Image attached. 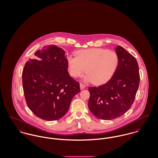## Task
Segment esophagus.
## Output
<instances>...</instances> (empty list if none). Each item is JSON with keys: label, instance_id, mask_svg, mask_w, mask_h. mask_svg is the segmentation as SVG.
I'll use <instances>...</instances> for the list:
<instances>
[{"label": "esophagus", "instance_id": "1", "mask_svg": "<svg viewBox=\"0 0 158 158\" xmlns=\"http://www.w3.org/2000/svg\"><path fill=\"white\" fill-rule=\"evenodd\" d=\"M80 87H81V89H85L86 86L84 84H80Z\"/></svg>", "mask_w": 158, "mask_h": 158}]
</instances>
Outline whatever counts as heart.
<instances>
[{"mask_svg":"<svg viewBox=\"0 0 158 158\" xmlns=\"http://www.w3.org/2000/svg\"><path fill=\"white\" fill-rule=\"evenodd\" d=\"M67 63L69 74L73 77L81 76L85 70V82L102 84L115 72L118 56L115 52L106 49H87L79 51L76 56H69Z\"/></svg>","mask_w":158,"mask_h":158,"instance_id":"b5f03b06","label":"heart"}]
</instances>
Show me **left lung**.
Segmentation results:
<instances>
[{"label":"left lung","instance_id":"left-lung-1","mask_svg":"<svg viewBox=\"0 0 158 158\" xmlns=\"http://www.w3.org/2000/svg\"><path fill=\"white\" fill-rule=\"evenodd\" d=\"M115 50L118 65L112 77L103 85L88 88L89 109L104 120L118 118L131 108L139 84V67L135 57L120 46Z\"/></svg>","mask_w":158,"mask_h":158}]
</instances>
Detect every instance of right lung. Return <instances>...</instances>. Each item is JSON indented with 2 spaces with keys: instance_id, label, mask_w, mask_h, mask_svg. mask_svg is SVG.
Instances as JSON below:
<instances>
[{
  "instance_id": "obj_1",
  "label": "right lung",
  "mask_w": 158,
  "mask_h": 158,
  "mask_svg": "<svg viewBox=\"0 0 158 158\" xmlns=\"http://www.w3.org/2000/svg\"><path fill=\"white\" fill-rule=\"evenodd\" d=\"M24 65L22 82L26 103L41 119L54 121L68 111L81 91L69 75L65 51L55 45L43 47Z\"/></svg>"
}]
</instances>
